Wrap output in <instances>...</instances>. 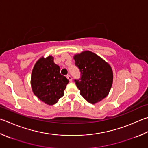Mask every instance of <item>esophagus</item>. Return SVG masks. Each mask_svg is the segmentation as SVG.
Returning a JSON list of instances; mask_svg holds the SVG:
<instances>
[{
    "label": "esophagus",
    "instance_id": "34e87169",
    "mask_svg": "<svg viewBox=\"0 0 148 148\" xmlns=\"http://www.w3.org/2000/svg\"><path fill=\"white\" fill-rule=\"evenodd\" d=\"M66 77H67V79H68L70 82L72 81V77H71V76H70V75H67Z\"/></svg>",
    "mask_w": 148,
    "mask_h": 148
}]
</instances>
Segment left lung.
Here are the masks:
<instances>
[{
	"instance_id": "left-lung-1",
	"label": "left lung",
	"mask_w": 148,
	"mask_h": 148,
	"mask_svg": "<svg viewBox=\"0 0 148 148\" xmlns=\"http://www.w3.org/2000/svg\"><path fill=\"white\" fill-rule=\"evenodd\" d=\"M74 60L81 72V79H75L80 95L92 104L106 98L113 82V72L109 64L88 50L75 54Z\"/></svg>"
}]
</instances>
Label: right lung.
<instances>
[{
    "instance_id": "right-lung-1",
    "label": "right lung",
    "mask_w": 148,
    "mask_h": 148,
    "mask_svg": "<svg viewBox=\"0 0 148 148\" xmlns=\"http://www.w3.org/2000/svg\"><path fill=\"white\" fill-rule=\"evenodd\" d=\"M69 80L60 74V67L53 62V58L41 57L32 70V91L40 100L52 106L64 95Z\"/></svg>"
}]
</instances>
